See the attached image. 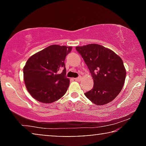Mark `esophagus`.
Listing matches in <instances>:
<instances>
[{"label":"esophagus","instance_id":"esophagus-1","mask_svg":"<svg viewBox=\"0 0 146 146\" xmlns=\"http://www.w3.org/2000/svg\"><path fill=\"white\" fill-rule=\"evenodd\" d=\"M82 78L81 77H78V78H74V80L76 81H78V82H80Z\"/></svg>","mask_w":146,"mask_h":146}]
</instances>
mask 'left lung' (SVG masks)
I'll return each instance as SVG.
<instances>
[{
  "instance_id": "8db88e82",
  "label": "left lung",
  "mask_w": 146,
  "mask_h": 146,
  "mask_svg": "<svg viewBox=\"0 0 146 146\" xmlns=\"http://www.w3.org/2000/svg\"><path fill=\"white\" fill-rule=\"evenodd\" d=\"M94 80V87L84 94L96 105L115 99L124 84L126 71L122 60L111 50L97 44L76 46Z\"/></svg>"
}]
</instances>
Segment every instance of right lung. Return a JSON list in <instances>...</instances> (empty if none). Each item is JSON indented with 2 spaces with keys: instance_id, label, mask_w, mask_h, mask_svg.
Listing matches in <instances>:
<instances>
[{
  "instance_id": "add662e5",
  "label": "right lung",
  "mask_w": 146,
  "mask_h": 146,
  "mask_svg": "<svg viewBox=\"0 0 146 146\" xmlns=\"http://www.w3.org/2000/svg\"><path fill=\"white\" fill-rule=\"evenodd\" d=\"M72 47L51 45L35 54L23 68L27 90L40 102L50 104L66 92L70 80L66 76L64 60Z\"/></svg>"
}]
</instances>
